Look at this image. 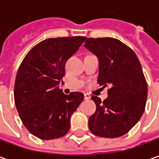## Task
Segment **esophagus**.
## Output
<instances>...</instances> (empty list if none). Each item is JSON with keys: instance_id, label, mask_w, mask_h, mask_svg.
Returning a JSON list of instances; mask_svg holds the SVG:
<instances>
[{"instance_id": "1", "label": "esophagus", "mask_w": 159, "mask_h": 159, "mask_svg": "<svg viewBox=\"0 0 159 159\" xmlns=\"http://www.w3.org/2000/svg\"><path fill=\"white\" fill-rule=\"evenodd\" d=\"M84 98H85L86 100L90 99V98H91V95H89V94H88V93H85V94H84Z\"/></svg>"}]
</instances>
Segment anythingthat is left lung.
Listing matches in <instances>:
<instances>
[{
  "instance_id": "obj_1",
  "label": "left lung",
  "mask_w": 159,
  "mask_h": 159,
  "mask_svg": "<svg viewBox=\"0 0 159 159\" xmlns=\"http://www.w3.org/2000/svg\"><path fill=\"white\" fill-rule=\"evenodd\" d=\"M84 46L99 60L97 82L103 88L111 86L105 100L91 97L96 110L89 119V129L100 137H120L134 126L145 110L148 86L140 61L117 39L89 38Z\"/></svg>"
}]
</instances>
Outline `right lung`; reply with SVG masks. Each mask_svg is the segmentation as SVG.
<instances>
[{
	"label": "right lung",
	"mask_w": 159,
	"mask_h": 159,
	"mask_svg": "<svg viewBox=\"0 0 159 159\" xmlns=\"http://www.w3.org/2000/svg\"><path fill=\"white\" fill-rule=\"evenodd\" d=\"M86 39L73 36L42 40L20 64L14 99L23 124L34 136L51 140L69 131L70 116L81 103L84 95L80 92L64 95L59 84L65 75V63Z\"/></svg>",
	"instance_id": "right-lung-1"
}]
</instances>
